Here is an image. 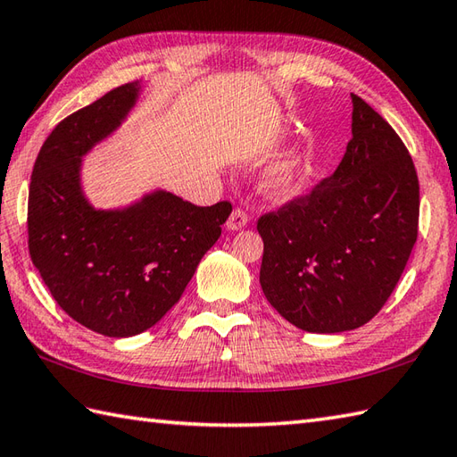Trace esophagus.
Listing matches in <instances>:
<instances>
[{
	"label": "esophagus",
	"mask_w": 457,
	"mask_h": 457,
	"mask_svg": "<svg viewBox=\"0 0 457 457\" xmlns=\"http://www.w3.org/2000/svg\"><path fill=\"white\" fill-rule=\"evenodd\" d=\"M247 221H249L247 212H245L244 208H236L234 212H231V216L228 218L226 228H228L229 231H237V229H241V228H245Z\"/></svg>",
	"instance_id": "obj_1"
}]
</instances>
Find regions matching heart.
Masks as SVG:
<instances>
[{"instance_id":"heart-1","label":"heart","mask_w":457,"mask_h":457,"mask_svg":"<svg viewBox=\"0 0 457 457\" xmlns=\"http://www.w3.org/2000/svg\"><path fill=\"white\" fill-rule=\"evenodd\" d=\"M308 170L306 149H296L277 161L263 177V190L269 198L287 200L303 187Z\"/></svg>"}]
</instances>
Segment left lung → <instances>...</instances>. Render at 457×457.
<instances>
[{"instance_id": "1", "label": "left lung", "mask_w": 457, "mask_h": 457, "mask_svg": "<svg viewBox=\"0 0 457 457\" xmlns=\"http://www.w3.org/2000/svg\"><path fill=\"white\" fill-rule=\"evenodd\" d=\"M352 139L332 177L257 221L259 283L290 324L337 334L389 300L419 236L412 157L371 105L352 94Z\"/></svg>"}]
</instances>
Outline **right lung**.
Instances as JSON below:
<instances>
[{"label": "right lung", "instance_id": "obj_1", "mask_svg": "<svg viewBox=\"0 0 457 457\" xmlns=\"http://www.w3.org/2000/svg\"><path fill=\"white\" fill-rule=\"evenodd\" d=\"M139 88L123 84L58 123L29 187L33 265L68 316L110 337L145 332L179 303L231 213L229 202L194 206L164 190L123 210L86 200L82 157L120 128Z\"/></svg>", "mask_w": 457, "mask_h": 457}]
</instances>
